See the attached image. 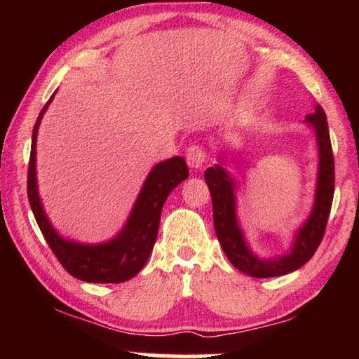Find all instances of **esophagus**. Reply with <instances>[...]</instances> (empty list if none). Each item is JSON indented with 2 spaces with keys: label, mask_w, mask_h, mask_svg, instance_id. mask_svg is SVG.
<instances>
[{
  "label": "esophagus",
  "mask_w": 359,
  "mask_h": 359,
  "mask_svg": "<svg viewBox=\"0 0 359 359\" xmlns=\"http://www.w3.org/2000/svg\"><path fill=\"white\" fill-rule=\"evenodd\" d=\"M205 160H208V154H205L204 147L191 145L188 151H186V161H188L189 168L201 170L204 166Z\"/></svg>",
  "instance_id": "1"
}]
</instances>
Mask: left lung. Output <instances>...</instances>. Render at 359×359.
I'll list each match as a JSON object with an SVG mask.
<instances>
[{
	"mask_svg": "<svg viewBox=\"0 0 359 359\" xmlns=\"http://www.w3.org/2000/svg\"><path fill=\"white\" fill-rule=\"evenodd\" d=\"M304 122L312 127L317 140L318 168L316 199H313L312 210L307 220L294 235L291 248L281 257L259 258L250 248L237 215L238 183L225 170L227 150L220 154V163L210 166L204 173L210 198H212L214 229L220 247L227 255L229 262L238 271L252 278H274L296 271L313 257L322 242L323 233H325L328 214L332 209L333 189H335V163H333L327 116L320 104H316L312 114H307Z\"/></svg>",
	"mask_w": 359,
	"mask_h": 359,
	"instance_id": "8db88e82",
	"label": "left lung"
}]
</instances>
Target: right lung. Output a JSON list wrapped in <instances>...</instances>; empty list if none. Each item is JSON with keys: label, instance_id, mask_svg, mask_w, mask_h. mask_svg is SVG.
<instances>
[{"label": "right lung", "instance_id": "add662e5", "mask_svg": "<svg viewBox=\"0 0 359 359\" xmlns=\"http://www.w3.org/2000/svg\"><path fill=\"white\" fill-rule=\"evenodd\" d=\"M55 93L42 107L32 130L31 158L27 171V198L36 222L62 266L73 278L86 283H124L145 266L158 235L161 209L171 191L189 176L183 156H173L156 163L147 176L129 219L114 238L102 243H80L63 238L42 208L37 189L36 145L37 132L43 114Z\"/></svg>", "mask_w": 359, "mask_h": 359}]
</instances>
